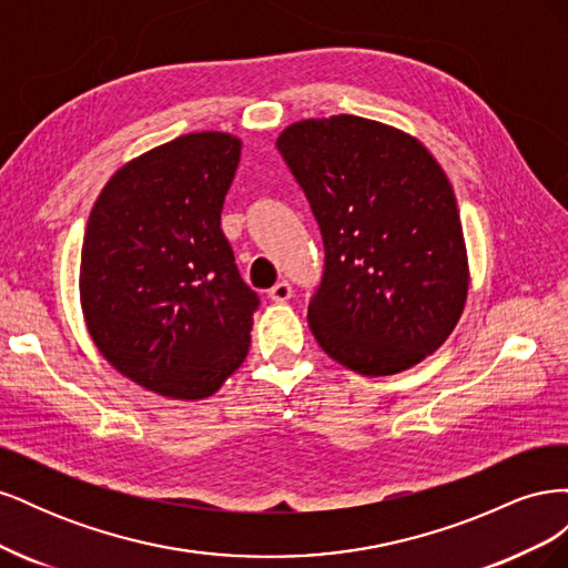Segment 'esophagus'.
I'll return each instance as SVG.
<instances>
[{"mask_svg": "<svg viewBox=\"0 0 568 568\" xmlns=\"http://www.w3.org/2000/svg\"><path fill=\"white\" fill-rule=\"evenodd\" d=\"M291 294H294V288H291V284L284 280V282H277L270 291L267 296L274 301V303H286L291 298Z\"/></svg>", "mask_w": 568, "mask_h": 568, "instance_id": "esophagus-1", "label": "esophagus"}]
</instances>
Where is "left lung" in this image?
I'll return each instance as SVG.
<instances>
[{"label":"left lung","mask_w":568,"mask_h":568,"mask_svg":"<svg viewBox=\"0 0 568 568\" xmlns=\"http://www.w3.org/2000/svg\"><path fill=\"white\" fill-rule=\"evenodd\" d=\"M277 149L324 244L307 305L322 351L365 376L415 367L453 334L469 291L443 168L415 136L359 115L301 120Z\"/></svg>","instance_id":"1"}]
</instances>
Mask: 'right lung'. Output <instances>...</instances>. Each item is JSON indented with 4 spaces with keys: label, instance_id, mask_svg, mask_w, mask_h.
<instances>
[{
    "label": "right lung",
    "instance_id": "right-lung-1",
    "mask_svg": "<svg viewBox=\"0 0 568 568\" xmlns=\"http://www.w3.org/2000/svg\"><path fill=\"white\" fill-rule=\"evenodd\" d=\"M239 156L227 132L151 149L109 180L84 232L90 336L120 374L168 398H209L248 353L261 298L220 230Z\"/></svg>",
    "mask_w": 568,
    "mask_h": 568
}]
</instances>
